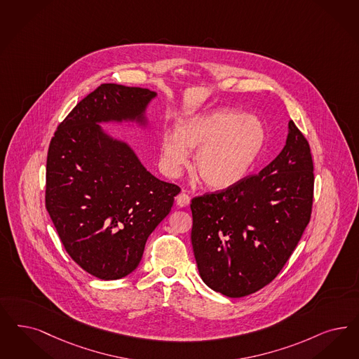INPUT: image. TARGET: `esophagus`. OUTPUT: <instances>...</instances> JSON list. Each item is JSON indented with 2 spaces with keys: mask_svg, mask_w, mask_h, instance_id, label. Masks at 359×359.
Masks as SVG:
<instances>
[{
  "mask_svg": "<svg viewBox=\"0 0 359 359\" xmlns=\"http://www.w3.org/2000/svg\"><path fill=\"white\" fill-rule=\"evenodd\" d=\"M189 200L191 198H189L188 194H186L184 191L176 196V203H177L179 207H187L189 204Z\"/></svg>",
  "mask_w": 359,
  "mask_h": 359,
  "instance_id": "1",
  "label": "esophagus"
}]
</instances>
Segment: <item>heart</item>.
<instances>
[{
	"mask_svg": "<svg viewBox=\"0 0 359 359\" xmlns=\"http://www.w3.org/2000/svg\"><path fill=\"white\" fill-rule=\"evenodd\" d=\"M265 137V128L255 116L226 109L208 112L179 124L176 135H163V167L175 176L188 161L186 149H198L195 170L201 182L213 189L231 188L250 171Z\"/></svg>",
	"mask_w": 359,
	"mask_h": 359,
	"instance_id": "obj_1",
	"label": "heart"
}]
</instances>
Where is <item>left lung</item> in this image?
Here are the masks:
<instances>
[{"instance_id":"1","label":"left lung","mask_w":359,"mask_h":359,"mask_svg":"<svg viewBox=\"0 0 359 359\" xmlns=\"http://www.w3.org/2000/svg\"><path fill=\"white\" fill-rule=\"evenodd\" d=\"M313 170L309 142L290 121L284 149L260 173L192 198V247L210 289L249 296L283 271L310 222Z\"/></svg>"}]
</instances>
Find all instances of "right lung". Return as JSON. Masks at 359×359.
Returning a JSON list of instances; mask_svg holds the SVG:
<instances>
[{
  "mask_svg": "<svg viewBox=\"0 0 359 359\" xmlns=\"http://www.w3.org/2000/svg\"><path fill=\"white\" fill-rule=\"evenodd\" d=\"M156 94L103 83L76 103L51 137L45 204L69 256L100 280L135 271L180 187L156 179L98 122L142 118Z\"/></svg>",
  "mask_w": 359,
  "mask_h": 359,
  "instance_id": "obj_1",
  "label": "right lung"
}]
</instances>
